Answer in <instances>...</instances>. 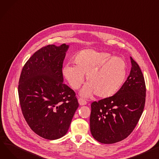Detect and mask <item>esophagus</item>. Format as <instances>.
Instances as JSON below:
<instances>
[{"instance_id": "34e87169", "label": "esophagus", "mask_w": 159, "mask_h": 159, "mask_svg": "<svg viewBox=\"0 0 159 159\" xmlns=\"http://www.w3.org/2000/svg\"><path fill=\"white\" fill-rule=\"evenodd\" d=\"M78 102H79V105H82H82H85L87 104V102L85 100H83V99H81V98H79L78 100Z\"/></svg>"}]
</instances>
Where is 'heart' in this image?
Wrapping results in <instances>:
<instances>
[{"mask_svg":"<svg viewBox=\"0 0 159 159\" xmlns=\"http://www.w3.org/2000/svg\"><path fill=\"white\" fill-rule=\"evenodd\" d=\"M109 53L93 49L84 50L75 55L74 65H65L62 75L73 89H79L86 75L88 83L80 91V96L108 98L117 93L127 75V65L120 57H110Z\"/></svg>","mask_w":159,"mask_h":159,"instance_id":"b5f03b06","label":"heart"}]
</instances>
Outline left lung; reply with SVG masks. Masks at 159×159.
<instances>
[{
  "label": "left lung",
  "mask_w": 159,
  "mask_h": 159,
  "mask_svg": "<svg viewBox=\"0 0 159 159\" xmlns=\"http://www.w3.org/2000/svg\"><path fill=\"white\" fill-rule=\"evenodd\" d=\"M131 70L119 91L113 96L91 103L90 130L98 142L113 144L126 138L143 114L146 86L138 64L130 57Z\"/></svg>",
  "instance_id": "8db88e82"
}]
</instances>
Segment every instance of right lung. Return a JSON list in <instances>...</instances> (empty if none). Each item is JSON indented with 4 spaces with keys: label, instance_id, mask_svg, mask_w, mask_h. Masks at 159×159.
Listing matches in <instances>:
<instances>
[{
    "label": "right lung",
    "instance_id": "add662e5",
    "mask_svg": "<svg viewBox=\"0 0 159 159\" xmlns=\"http://www.w3.org/2000/svg\"><path fill=\"white\" fill-rule=\"evenodd\" d=\"M68 48L64 43L38 50L25 63L19 80L24 118L32 130L46 139L64 136L79 107L75 92L63 82L62 63Z\"/></svg>",
    "mask_w": 159,
    "mask_h": 159
}]
</instances>
